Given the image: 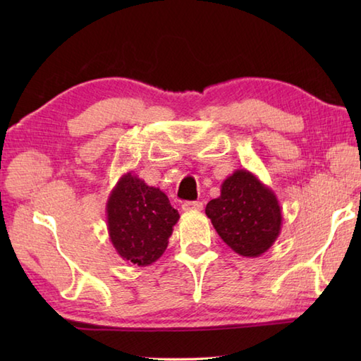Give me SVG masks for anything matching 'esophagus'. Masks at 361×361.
I'll return each mask as SVG.
<instances>
[{
	"label": "esophagus",
	"mask_w": 361,
	"mask_h": 361,
	"mask_svg": "<svg viewBox=\"0 0 361 361\" xmlns=\"http://www.w3.org/2000/svg\"><path fill=\"white\" fill-rule=\"evenodd\" d=\"M203 208V203L202 202H185L181 204V209L185 212L189 211H200Z\"/></svg>",
	"instance_id": "1"
}]
</instances>
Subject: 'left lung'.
<instances>
[{
  "label": "left lung",
  "mask_w": 361,
  "mask_h": 361,
  "mask_svg": "<svg viewBox=\"0 0 361 361\" xmlns=\"http://www.w3.org/2000/svg\"><path fill=\"white\" fill-rule=\"evenodd\" d=\"M204 212L221 240L243 257L262 256L281 234L278 197L247 169H237L221 183L220 197Z\"/></svg>",
  "instance_id": "obj_1"
}]
</instances>
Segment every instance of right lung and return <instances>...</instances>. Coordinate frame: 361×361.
Listing matches in <instances>:
<instances>
[{"label":"right lung","mask_w":361,"mask_h":361,"mask_svg":"<svg viewBox=\"0 0 361 361\" xmlns=\"http://www.w3.org/2000/svg\"><path fill=\"white\" fill-rule=\"evenodd\" d=\"M180 214L167 195L137 175L119 178L106 202L111 245L128 264L147 267L163 256Z\"/></svg>","instance_id":"obj_1"}]
</instances>
